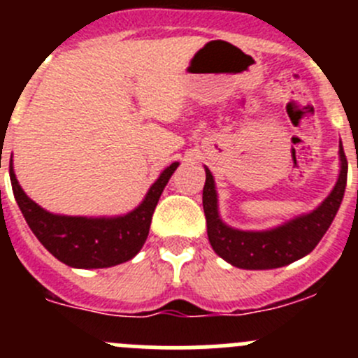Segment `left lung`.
I'll list each match as a JSON object with an SVG mask.
<instances>
[{
    "instance_id": "8db88e82",
    "label": "left lung",
    "mask_w": 358,
    "mask_h": 358,
    "mask_svg": "<svg viewBox=\"0 0 358 358\" xmlns=\"http://www.w3.org/2000/svg\"><path fill=\"white\" fill-rule=\"evenodd\" d=\"M206 169L202 208L213 251L230 265L244 270H272L310 255L327 232L341 206L348 162L339 142V175L333 190L315 209L266 230H241L227 225L218 211V192L211 171Z\"/></svg>"
}]
</instances>
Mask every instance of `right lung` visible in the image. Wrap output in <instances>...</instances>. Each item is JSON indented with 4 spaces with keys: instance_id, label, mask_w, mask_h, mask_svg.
<instances>
[{
    "instance_id": "add662e5",
    "label": "right lung",
    "mask_w": 358,
    "mask_h": 358,
    "mask_svg": "<svg viewBox=\"0 0 358 358\" xmlns=\"http://www.w3.org/2000/svg\"><path fill=\"white\" fill-rule=\"evenodd\" d=\"M180 162L162 169L143 201L126 215L67 216L46 211L20 187L10 157L13 196L29 229L57 259L72 268H109L135 258L145 244L159 197Z\"/></svg>"
}]
</instances>
